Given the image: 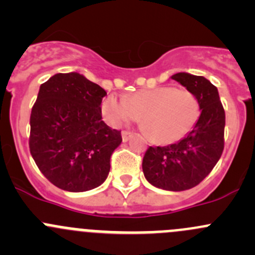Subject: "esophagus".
I'll return each instance as SVG.
<instances>
[{
  "label": "esophagus",
  "instance_id": "34e87169",
  "mask_svg": "<svg viewBox=\"0 0 255 255\" xmlns=\"http://www.w3.org/2000/svg\"><path fill=\"white\" fill-rule=\"evenodd\" d=\"M133 135L132 132H128V130H123L122 132V140L123 142H128L130 139V137Z\"/></svg>",
  "mask_w": 255,
  "mask_h": 255
}]
</instances>
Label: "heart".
I'll use <instances>...</instances> for the list:
<instances>
[{"label":"heart","instance_id":"b5f03b06","mask_svg":"<svg viewBox=\"0 0 255 255\" xmlns=\"http://www.w3.org/2000/svg\"><path fill=\"white\" fill-rule=\"evenodd\" d=\"M101 111L113 127L138 121L142 116L151 139L170 144L181 139L194 127L200 105L196 96L187 90L158 86L140 90L129 97L109 95L102 102Z\"/></svg>","mask_w":255,"mask_h":255}]
</instances>
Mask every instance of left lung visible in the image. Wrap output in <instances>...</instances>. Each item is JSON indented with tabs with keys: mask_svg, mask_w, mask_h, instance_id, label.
<instances>
[{
	"mask_svg": "<svg viewBox=\"0 0 255 255\" xmlns=\"http://www.w3.org/2000/svg\"><path fill=\"white\" fill-rule=\"evenodd\" d=\"M196 96L200 117L191 132L166 146H149L143 173L153 186L184 191L199 185L211 173L225 146L226 116L218 90L204 76L177 73L171 76Z\"/></svg>",
	"mask_w": 255,
	"mask_h": 255,
	"instance_id": "1",
	"label": "left lung"
}]
</instances>
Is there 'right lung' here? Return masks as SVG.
I'll return each mask as SVG.
<instances>
[{
    "label": "right lung",
    "instance_id": "right-lung-1",
    "mask_svg": "<svg viewBox=\"0 0 255 255\" xmlns=\"http://www.w3.org/2000/svg\"><path fill=\"white\" fill-rule=\"evenodd\" d=\"M106 91L82 74H55L40 85L30 113L29 149L51 184L84 192L104 184L121 130L102 121Z\"/></svg>",
    "mask_w": 255,
    "mask_h": 255
}]
</instances>
